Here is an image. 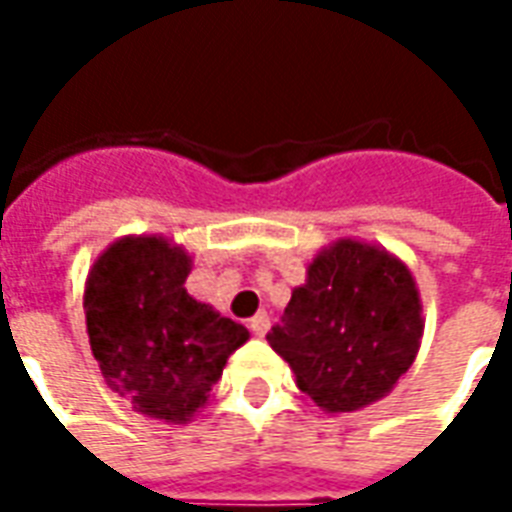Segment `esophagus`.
Returning <instances> with one entry per match:
<instances>
[{
	"label": "esophagus",
	"mask_w": 512,
	"mask_h": 512,
	"mask_svg": "<svg viewBox=\"0 0 512 512\" xmlns=\"http://www.w3.org/2000/svg\"><path fill=\"white\" fill-rule=\"evenodd\" d=\"M249 329H252L257 337H266V332L271 329V318H268V312H257L255 318L249 321Z\"/></svg>",
	"instance_id": "1"
}]
</instances>
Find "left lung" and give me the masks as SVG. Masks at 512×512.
Listing matches in <instances>:
<instances>
[{
    "instance_id": "8db88e82",
    "label": "left lung",
    "mask_w": 512,
    "mask_h": 512,
    "mask_svg": "<svg viewBox=\"0 0 512 512\" xmlns=\"http://www.w3.org/2000/svg\"><path fill=\"white\" fill-rule=\"evenodd\" d=\"M422 329L411 268L384 246L337 238L312 257L266 340L315 406L351 414L395 389L417 359Z\"/></svg>"
}]
</instances>
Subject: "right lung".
Returning a JSON list of instances; mask_svg holds the SVG:
<instances>
[{
    "instance_id": "1",
    "label": "right lung",
    "mask_w": 512,
    "mask_h": 512,
    "mask_svg": "<svg viewBox=\"0 0 512 512\" xmlns=\"http://www.w3.org/2000/svg\"><path fill=\"white\" fill-rule=\"evenodd\" d=\"M191 255L164 235H126L95 257L84 282L90 348L112 392L134 411L186 425L205 408L241 323L191 299Z\"/></svg>"
}]
</instances>
